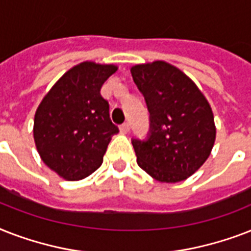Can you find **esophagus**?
Instances as JSON below:
<instances>
[{"label":"esophagus","instance_id":"obj_1","mask_svg":"<svg viewBox=\"0 0 251 251\" xmlns=\"http://www.w3.org/2000/svg\"><path fill=\"white\" fill-rule=\"evenodd\" d=\"M130 130V124L129 122H125V124H122L121 126H120V131H121L122 134H126L127 131Z\"/></svg>","mask_w":251,"mask_h":251}]
</instances>
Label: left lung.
I'll return each instance as SVG.
<instances>
[{
  "label": "left lung",
  "instance_id": "1",
  "mask_svg": "<svg viewBox=\"0 0 251 251\" xmlns=\"http://www.w3.org/2000/svg\"><path fill=\"white\" fill-rule=\"evenodd\" d=\"M131 75L150 112L147 138L131 139L138 165L160 182L186 179L214 147L210 104L186 74L164 61L135 65Z\"/></svg>",
  "mask_w": 251,
  "mask_h": 251
}]
</instances>
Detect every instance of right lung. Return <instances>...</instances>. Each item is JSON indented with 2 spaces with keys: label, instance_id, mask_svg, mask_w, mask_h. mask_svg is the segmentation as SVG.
Listing matches in <instances>:
<instances>
[{
  "label": "right lung",
  "instance_id": "obj_1",
  "mask_svg": "<svg viewBox=\"0 0 251 251\" xmlns=\"http://www.w3.org/2000/svg\"><path fill=\"white\" fill-rule=\"evenodd\" d=\"M114 65L82 62L66 72L45 95L33 121L41 160L62 178L78 181L94 173L118 127L110 121L101 86Z\"/></svg>",
  "mask_w": 251,
  "mask_h": 251
}]
</instances>
